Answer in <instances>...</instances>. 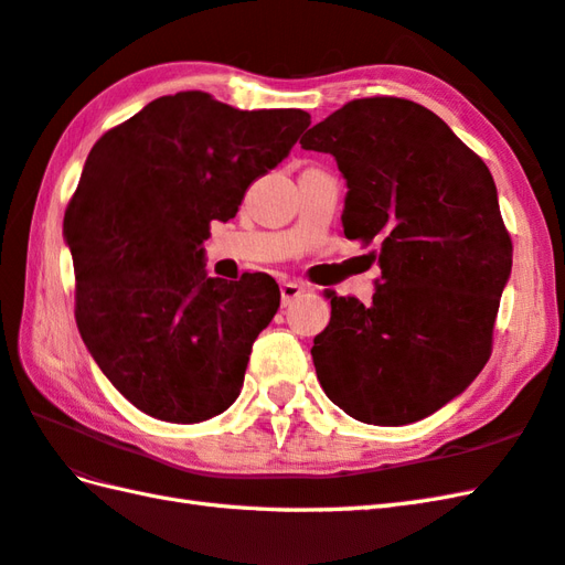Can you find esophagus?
<instances>
[{
	"label": "esophagus",
	"mask_w": 565,
	"mask_h": 565,
	"mask_svg": "<svg viewBox=\"0 0 565 565\" xmlns=\"http://www.w3.org/2000/svg\"><path fill=\"white\" fill-rule=\"evenodd\" d=\"M307 292V287L305 285H299V282H282L280 285V299H282V307H290L292 301L297 299V297H301Z\"/></svg>",
	"instance_id": "esophagus-1"
}]
</instances>
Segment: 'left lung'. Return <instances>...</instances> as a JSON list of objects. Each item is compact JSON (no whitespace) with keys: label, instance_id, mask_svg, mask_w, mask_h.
<instances>
[{"label":"left lung","instance_id":"obj_1","mask_svg":"<svg viewBox=\"0 0 565 565\" xmlns=\"http://www.w3.org/2000/svg\"><path fill=\"white\" fill-rule=\"evenodd\" d=\"M348 182V239H379L371 305L328 290L313 338L326 395L350 417L401 426L458 397L491 354L513 244L489 168L412 100L362 98L301 136Z\"/></svg>","mask_w":565,"mask_h":565}]
</instances>
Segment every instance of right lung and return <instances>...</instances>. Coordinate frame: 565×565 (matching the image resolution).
<instances>
[{
    "instance_id": "add662e5",
    "label": "right lung",
    "mask_w": 565,
    "mask_h": 565,
    "mask_svg": "<svg viewBox=\"0 0 565 565\" xmlns=\"http://www.w3.org/2000/svg\"><path fill=\"white\" fill-rule=\"evenodd\" d=\"M309 124L305 109L249 113L184 90L148 103L88 153L64 213L76 326L146 415L194 424L237 401L280 290L266 273L209 278L203 242Z\"/></svg>"
}]
</instances>
